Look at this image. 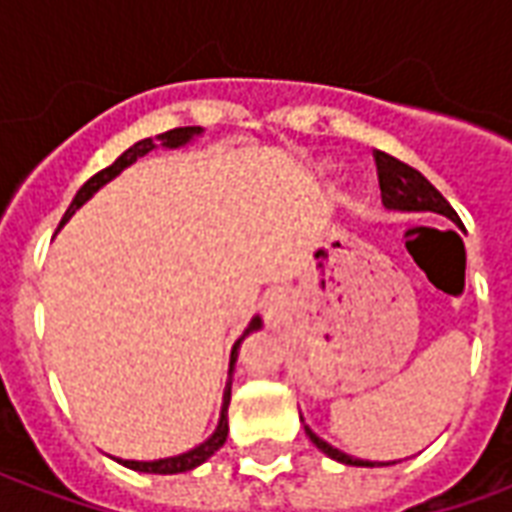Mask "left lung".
Returning a JSON list of instances; mask_svg holds the SVG:
<instances>
[{
  "label": "left lung",
  "instance_id": "obj_1",
  "mask_svg": "<svg viewBox=\"0 0 512 512\" xmlns=\"http://www.w3.org/2000/svg\"><path fill=\"white\" fill-rule=\"evenodd\" d=\"M376 156V167H378V186H381V202H384L389 211H430V213H441V216H447L452 222L458 224L463 230L461 219H458V213L452 211V205L444 197H441V191L430 183L422 172H417L414 167H408L403 164L400 158L389 156V153H381L376 150L373 153ZM307 436L310 441L318 447L321 452H326L329 458L340 463H348V466H376L373 461H359V458H351V455H345L337 447H332L329 441H323L321 436H315L307 425ZM378 466H389V463H378Z\"/></svg>",
  "mask_w": 512,
  "mask_h": 512
}]
</instances>
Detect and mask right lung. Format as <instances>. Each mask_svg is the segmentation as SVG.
<instances>
[{
	"mask_svg": "<svg viewBox=\"0 0 512 512\" xmlns=\"http://www.w3.org/2000/svg\"><path fill=\"white\" fill-rule=\"evenodd\" d=\"M202 128L200 126H186V128H172V131H164V134H158L156 139H142V142H136V145H131L123 153V156L117 158L115 164H109L106 169H101V172H95L93 178L84 183L82 189L76 191V197H73L71 208L65 211V216H62V222H68L73 213L82 208L84 202L93 197L95 191L101 189L104 183H109L112 178H117L120 172L126 167H131L136 158L147 156L150 150L156 145L161 147H183L189 145L194 136H200ZM255 329H260V318H252V323H249V329H246L238 340H235L233 351H230V376H233V365L235 359H238V348H241V343H244V337L249 332H255ZM230 384L233 381H227V386H224V403H222V417H219V425H216V430H213L211 439H205L200 444V447H194V450L183 452V455H175V458H158V461H117L123 463V466H128V469H134V472H147V474H180V472H191L194 466H200V463H205L208 458H211L213 452L222 447L224 441H227V406H230Z\"/></svg>",
	"mask_w": 512,
	"mask_h": 512,
	"instance_id": "obj_1",
	"label": "right lung"
}]
</instances>
